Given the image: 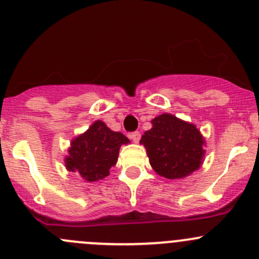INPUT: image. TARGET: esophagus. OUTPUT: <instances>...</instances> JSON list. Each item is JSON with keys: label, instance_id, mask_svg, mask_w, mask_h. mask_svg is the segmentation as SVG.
<instances>
[{"label": "esophagus", "instance_id": "34e87169", "mask_svg": "<svg viewBox=\"0 0 259 259\" xmlns=\"http://www.w3.org/2000/svg\"><path fill=\"white\" fill-rule=\"evenodd\" d=\"M140 137H142V135H140L139 132H134V133H132V135H130V138H132L133 142L134 143H139Z\"/></svg>", "mask_w": 259, "mask_h": 259}]
</instances>
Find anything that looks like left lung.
<instances>
[{
    "instance_id": "8db88e82",
    "label": "left lung",
    "mask_w": 259,
    "mask_h": 259,
    "mask_svg": "<svg viewBox=\"0 0 259 259\" xmlns=\"http://www.w3.org/2000/svg\"><path fill=\"white\" fill-rule=\"evenodd\" d=\"M153 127L140 139L150 165L166 179H182L198 170L204 156V138L195 125L170 114L151 120Z\"/></svg>"
}]
</instances>
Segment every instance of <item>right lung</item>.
Returning a JSON list of instances; mask_svg holds the SVG:
<instances>
[{"label":"right lung","mask_w":259,"mask_h":259,"mask_svg":"<svg viewBox=\"0 0 259 259\" xmlns=\"http://www.w3.org/2000/svg\"><path fill=\"white\" fill-rule=\"evenodd\" d=\"M127 143L124 134L113 132L98 120L71 142L69 155L65 158L66 169L76 171L88 182L104 179L116 164L120 146Z\"/></svg>","instance_id":"right-lung-1"}]
</instances>
